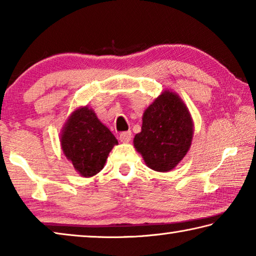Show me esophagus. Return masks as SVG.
I'll return each instance as SVG.
<instances>
[{
    "instance_id": "esophagus-1",
    "label": "esophagus",
    "mask_w": 256,
    "mask_h": 256,
    "mask_svg": "<svg viewBox=\"0 0 256 256\" xmlns=\"http://www.w3.org/2000/svg\"><path fill=\"white\" fill-rule=\"evenodd\" d=\"M132 138L131 131H125L120 134V140L122 142H130Z\"/></svg>"
}]
</instances>
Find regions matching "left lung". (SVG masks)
Segmentation results:
<instances>
[{
	"label": "left lung",
	"mask_w": 256,
	"mask_h": 256,
	"mask_svg": "<svg viewBox=\"0 0 256 256\" xmlns=\"http://www.w3.org/2000/svg\"><path fill=\"white\" fill-rule=\"evenodd\" d=\"M192 136L188 108L176 94L164 92L146 110L141 132L133 142L146 166L156 172H170L185 157Z\"/></svg>",
	"instance_id": "obj_1"
}]
</instances>
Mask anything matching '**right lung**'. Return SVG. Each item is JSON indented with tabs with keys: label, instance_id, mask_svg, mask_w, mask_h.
Wrapping results in <instances>:
<instances>
[{
	"label": "right lung",
	"instance_id": "1",
	"mask_svg": "<svg viewBox=\"0 0 256 256\" xmlns=\"http://www.w3.org/2000/svg\"><path fill=\"white\" fill-rule=\"evenodd\" d=\"M118 142L88 107L76 110L63 128V152L82 176L96 175L104 168L110 150Z\"/></svg>",
	"mask_w": 256,
	"mask_h": 256
}]
</instances>
